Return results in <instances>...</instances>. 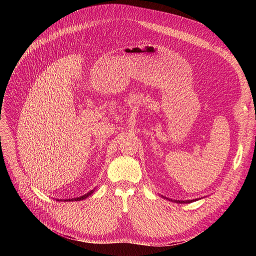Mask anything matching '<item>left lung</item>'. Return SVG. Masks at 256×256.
Here are the masks:
<instances>
[{"label": "left lung", "instance_id": "1", "mask_svg": "<svg viewBox=\"0 0 256 256\" xmlns=\"http://www.w3.org/2000/svg\"><path fill=\"white\" fill-rule=\"evenodd\" d=\"M172 200V199H171ZM176 201V202H178V204H191V202H193V201H195V200H186V201H180V200H174Z\"/></svg>", "mask_w": 256, "mask_h": 256}]
</instances>
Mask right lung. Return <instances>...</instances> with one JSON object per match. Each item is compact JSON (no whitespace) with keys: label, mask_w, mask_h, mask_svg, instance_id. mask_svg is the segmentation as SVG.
<instances>
[{"label":"right lung","mask_w":256,"mask_h":256,"mask_svg":"<svg viewBox=\"0 0 256 256\" xmlns=\"http://www.w3.org/2000/svg\"><path fill=\"white\" fill-rule=\"evenodd\" d=\"M94 192V190H91L90 192H88L87 194H85V195H83V196H80V197H76V198H72V199H70V200H67V201H72V200H74V201H78V200H83V199H85V198H87L88 196H90L92 193ZM66 201V200H65Z\"/></svg>","instance_id":"right-lung-1"}]
</instances>
